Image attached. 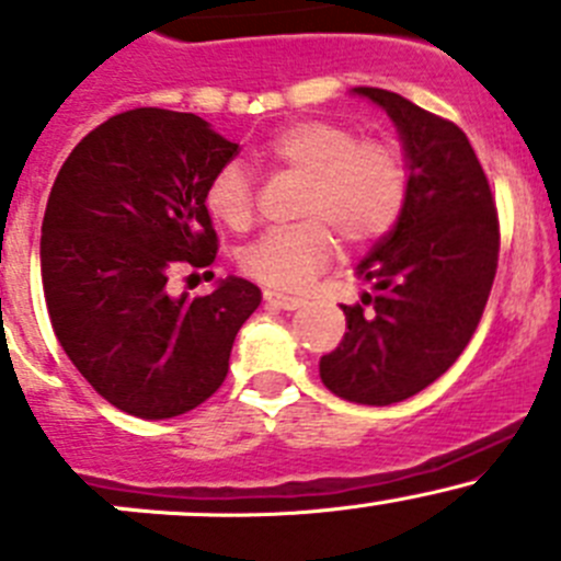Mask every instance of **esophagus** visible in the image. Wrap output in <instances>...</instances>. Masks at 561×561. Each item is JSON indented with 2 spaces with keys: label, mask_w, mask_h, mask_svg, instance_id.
<instances>
[{
  "label": "esophagus",
  "mask_w": 561,
  "mask_h": 561,
  "mask_svg": "<svg viewBox=\"0 0 561 561\" xmlns=\"http://www.w3.org/2000/svg\"><path fill=\"white\" fill-rule=\"evenodd\" d=\"M263 298H265V304H271V307H276V309H285V312H293V309H301L304 307L301 298L282 296V293H274V290H265Z\"/></svg>",
  "instance_id": "obj_1"
}]
</instances>
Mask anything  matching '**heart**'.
Segmentation results:
<instances>
[{
  "mask_svg": "<svg viewBox=\"0 0 561 561\" xmlns=\"http://www.w3.org/2000/svg\"><path fill=\"white\" fill-rule=\"evenodd\" d=\"M265 157L307 184L293 228L268 230L241 252L249 279L271 290H304L336 254V239L366 247L382 239L404 211L410 168L390 140L360 138L353 127L304 118L279 129ZM206 206L219 222L244 230L254 217V181L241 162L214 173Z\"/></svg>",
  "mask_w": 561,
  "mask_h": 561,
  "instance_id": "obj_1",
  "label": "heart"
}]
</instances>
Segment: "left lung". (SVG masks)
Listing matches in <instances>:
<instances>
[{"mask_svg":"<svg viewBox=\"0 0 561 561\" xmlns=\"http://www.w3.org/2000/svg\"><path fill=\"white\" fill-rule=\"evenodd\" d=\"M353 94L388 113L410 168L393 230L358 263L371 293L342 307L347 333L320 358V380L355 404L386 407L432 386L478 328L500 260L489 179L448 118L386 89Z\"/></svg>","mask_w":561,"mask_h":561,"instance_id":"left-lung-1","label":"left lung"}]
</instances>
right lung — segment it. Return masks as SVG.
Here are the masks:
<instances>
[{
  "mask_svg": "<svg viewBox=\"0 0 561 561\" xmlns=\"http://www.w3.org/2000/svg\"><path fill=\"white\" fill-rule=\"evenodd\" d=\"M236 151L195 113L135 107L92 129L50 186L39 239L50 325L89 386L127 415L165 421L203 404L260 307L241 276L201 298L168 287L179 268L217 257L206 190Z\"/></svg>",
  "mask_w": 561,
  "mask_h": 561,
  "instance_id": "right-lung-1",
  "label": "right lung"
}]
</instances>
